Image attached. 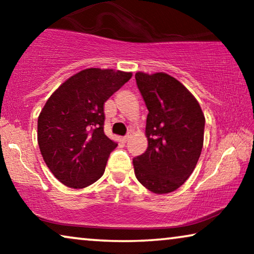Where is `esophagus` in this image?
I'll use <instances>...</instances> for the list:
<instances>
[{
	"label": "esophagus",
	"instance_id": "obj_1",
	"mask_svg": "<svg viewBox=\"0 0 254 254\" xmlns=\"http://www.w3.org/2000/svg\"><path fill=\"white\" fill-rule=\"evenodd\" d=\"M128 138H129V135H126V136H124L123 137V142H125V143H126V142L128 141Z\"/></svg>",
	"mask_w": 254,
	"mask_h": 254
}]
</instances>
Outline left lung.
I'll return each instance as SVG.
<instances>
[{
  "label": "left lung",
  "mask_w": 254,
  "mask_h": 254,
  "mask_svg": "<svg viewBox=\"0 0 254 254\" xmlns=\"http://www.w3.org/2000/svg\"><path fill=\"white\" fill-rule=\"evenodd\" d=\"M149 111L148 148L133 159L138 182L156 194L179 189L192 175L203 145L204 116L194 96L165 72L135 74Z\"/></svg>",
  "instance_id": "1"
}]
</instances>
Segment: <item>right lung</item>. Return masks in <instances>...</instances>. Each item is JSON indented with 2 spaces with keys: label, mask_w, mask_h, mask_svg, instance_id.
I'll use <instances>...</instances> for the list:
<instances>
[{
  "label": "right lung",
  "mask_w": 254,
  "mask_h": 254,
  "mask_svg": "<svg viewBox=\"0 0 254 254\" xmlns=\"http://www.w3.org/2000/svg\"><path fill=\"white\" fill-rule=\"evenodd\" d=\"M131 72L89 68L55 90L38 118V144L59 182L83 189L104 175L117 143L104 133V104Z\"/></svg>",
  "instance_id": "obj_1"
}]
</instances>
